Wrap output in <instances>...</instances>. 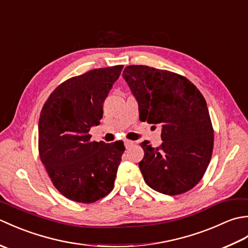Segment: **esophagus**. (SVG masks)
Returning a JSON list of instances; mask_svg holds the SVG:
<instances>
[{
    "instance_id": "obj_1",
    "label": "esophagus",
    "mask_w": 248,
    "mask_h": 248,
    "mask_svg": "<svg viewBox=\"0 0 248 248\" xmlns=\"http://www.w3.org/2000/svg\"><path fill=\"white\" fill-rule=\"evenodd\" d=\"M124 146H125V148H129V147H130V146H132V145L134 144L132 140H125L124 141Z\"/></svg>"
}]
</instances>
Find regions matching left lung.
<instances>
[{
	"label": "left lung",
	"instance_id": "8db88e82",
	"mask_svg": "<svg viewBox=\"0 0 248 248\" xmlns=\"http://www.w3.org/2000/svg\"><path fill=\"white\" fill-rule=\"evenodd\" d=\"M123 77L139 103L140 120L162 125V144H140L139 163L145 182L165 195H180L202 180L213 151V127L207 102L186 77L131 65Z\"/></svg>",
	"mask_w": 248,
	"mask_h": 248
}]
</instances>
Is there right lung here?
I'll return each instance as SVG.
<instances>
[{
    "mask_svg": "<svg viewBox=\"0 0 248 248\" xmlns=\"http://www.w3.org/2000/svg\"><path fill=\"white\" fill-rule=\"evenodd\" d=\"M124 66L99 68L68 78L44 104L38 124L40 160L53 186L68 199L92 203L114 187L124 146L92 141L103 102Z\"/></svg>",
    "mask_w": 248,
    "mask_h": 248,
    "instance_id": "add662e5",
    "label": "right lung"
}]
</instances>
